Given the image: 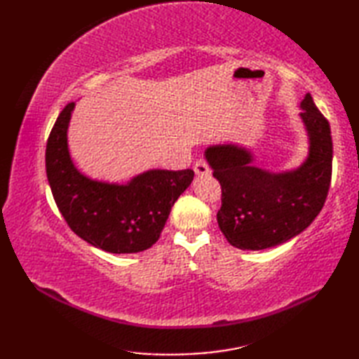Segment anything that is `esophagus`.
I'll use <instances>...</instances> for the list:
<instances>
[{
  "mask_svg": "<svg viewBox=\"0 0 359 359\" xmlns=\"http://www.w3.org/2000/svg\"><path fill=\"white\" fill-rule=\"evenodd\" d=\"M194 172L197 175H208L211 172V170L205 160H197V162L194 163Z\"/></svg>",
  "mask_w": 359,
  "mask_h": 359,
  "instance_id": "1",
  "label": "esophagus"
}]
</instances>
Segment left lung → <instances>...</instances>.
Wrapping results in <instances>:
<instances>
[{
  "instance_id": "left-lung-1",
  "label": "left lung",
  "mask_w": 359,
  "mask_h": 359,
  "mask_svg": "<svg viewBox=\"0 0 359 359\" xmlns=\"http://www.w3.org/2000/svg\"><path fill=\"white\" fill-rule=\"evenodd\" d=\"M301 109L309 154L293 170L259 168L253 152L236 143L205 149L212 175L222 187L217 224L236 248L256 251L284 243L306 230L324 207L332 180L330 125L310 94Z\"/></svg>"
}]
</instances>
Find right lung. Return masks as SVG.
I'll use <instances>...</instances> for the list:
<instances>
[{"instance_id": "obj_1", "label": "right lung", "mask_w": 359, "mask_h": 359, "mask_svg": "<svg viewBox=\"0 0 359 359\" xmlns=\"http://www.w3.org/2000/svg\"><path fill=\"white\" fill-rule=\"evenodd\" d=\"M75 103L65 106L46 147V174L71 230L95 248L126 255L158 241L174 202L191 185L193 170H149L126 184L95 180L74 165L67 128Z\"/></svg>"}]
</instances>
